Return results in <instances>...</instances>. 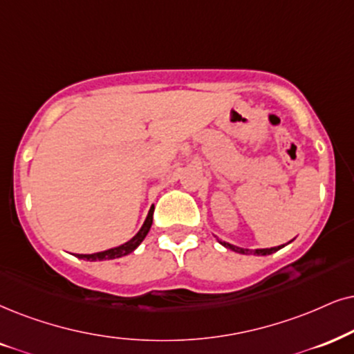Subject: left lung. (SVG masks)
I'll return each mask as SVG.
<instances>
[{
  "instance_id": "1",
  "label": "left lung",
  "mask_w": 354,
  "mask_h": 354,
  "mask_svg": "<svg viewBox=\"0 0 354 354\" xmlns=\"http://www.w3.org/2000/svg\"><path fill=\"white\" fill-rule=\"evenodd\" d=\"M217 241L221 245H223V247L225 248H229V250H232V252H235V253H241V254H259V257H266V254H271V253H276L277 250H281L284 247V245H279V247H272V248H257V250H248V248H240V247H235V245H232V243H227V241H222V240H218L217 239Z\"/></svg>"
}]
</instances>
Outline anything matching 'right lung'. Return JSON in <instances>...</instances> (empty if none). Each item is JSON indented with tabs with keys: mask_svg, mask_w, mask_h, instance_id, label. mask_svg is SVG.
<instances>
[{
	"mask_svg": "<svg viewBox=\"0 0 354 354\" xmlns=\"http://www.w3.org/2000/svg\"><path fill=\"white\" fill-rule=\"evenodd\" d=\"M151 222H153V207L149 210V216H147L144 225L140 227V230L137 232L136 235L132 236L131 240L125 241V243L119 245V247L104 250V252H97V253H91V254H77L80 259H86V261H104V259H115V258H122L125 254H131L133 250H136L138 245L144 241V239L149 234Z\"/></svg>",
	"mask_w": 354,
	"mask_h": 354,
	"instance_id": "obj_1",
	"label": "right lung"
}]
</instances>
